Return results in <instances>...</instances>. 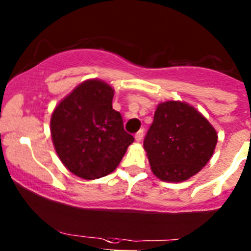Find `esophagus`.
Here are the masks:
<instances>
[{
	"instance_id": "34e87169",
	"label": "esophagus",
	"mask_w": 251,
	"mask_h": 251,
	"mask_svg": "<svg viewBox=\"0 0 251 251\" xmlns=\"http://www.w3.org/2000/svg\"><path fill=\"white\" fill-rule=\"evenodd\" d=\"M143 134H144V130H139L138 132L136 133V136H134V139H136V142H140V140L143 139Z\"/></svg>"
}]
</instances>
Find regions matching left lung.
Here are the masks:
<instances>
[{
  "mask_svg": "<svg viewBox=\"0 0 251 251\" xmlns=\"http://www.w3.org/2000/svg\"><path fill=\"white\" fill-rule=\"evenodd\" d=\"M218 142L211 123L192 104L159 102L144 139L153 175L164 182H183L210 161Z\"/></svg>",
  "mask_w": 251,
  "mask_h": 251,
  "instance_id": "left-lung-1",
  "label": "left lung"
}]
</instances>
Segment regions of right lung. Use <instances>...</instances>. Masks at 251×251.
Returning <instances> with one entry per match:
<instances>
[{"instance_id":"add662e5","label":"right lung","mask_w":251,"mask_h":251,"mask_svg":"<svg viewBox=\"0 0 251 251\" xmlns=\"http://www.w3.org/2000/svg\"><path fill=\"white\" fill-rule=\"evenodd\" d=\"M114 89L98 78L79 83L51 115L52 143L60 162L84 180L111 174L119 166L133 137L124 130L114 111Z\"/></svg>"}]
</instances>
